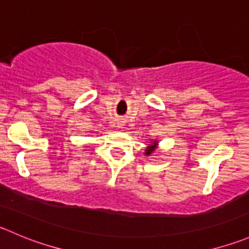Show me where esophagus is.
<instances>
[{"label": "esophagus", "instance_id": "obj_1", "mask_svg": "<svg viewBox=\"0 0 249 249\" xmlns=\"http://www.w3.org/2000/svg\"><path fill=\"white\" fill-rule=\"evenodd\" d=\"M117 127H118V129H119V130H122V131H124V130L126 129V127H125V123H124V122H119V123H118Z\"/></svg>", "mask_w": 249, "mask_h": 249}]
</instances>
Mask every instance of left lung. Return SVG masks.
<instances>
[{
    "instance_id": "obj_1",
    "label": "left lung",
    "mask_w": 249,
    "mask_h": 249,
    "mask_svg": "<svg viewBox=\"0 0 249 249\" xmlns=\"http://www.w3.org/2000/svg\"><path fill=\"white\" fill-rule=\"evenodd\" d=\"M157 148H158V141H157V140H151L148 143V146H147L146 149H144L143 154L146 157H149L154 151H156Z\"/></svg>"
}]
</instances>
